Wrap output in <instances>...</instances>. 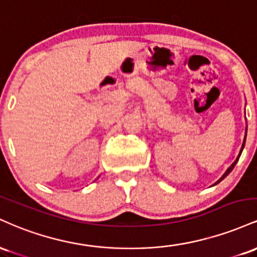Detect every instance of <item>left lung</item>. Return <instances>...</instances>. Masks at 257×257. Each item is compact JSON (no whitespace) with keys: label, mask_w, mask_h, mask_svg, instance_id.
Segmentation results:
<instances>
[{"label":"left lung","mask_w":257,"mask_h":257,"mask_svg":"<svg viewBox=\"0 0 257 257\" xmlns=\"http://www.w3.org/2000/svg\"><path fill=\"white\" fill-rule=\"evenodd\" d=\"M245 138H246V134H245ZM244 145H245V139H244V141H243V145H241L240 152H239V155H238V157H237V159H235V161H234V162H233V163L231 164V167H229V168H228V169H227V170H226V172H225V174H223V175H222V176H221V178L219 179V181H217V182H215V185H216V184H219V182H220V181H222V180H223V179H225V178H226V176H227V175H228V174L232 172V169H233V168H234V166H235V164H237L238 159H239V157H240V155H241V151H243V149H244Z\"/></svg>","instance_id":"1"}]
</instances>
